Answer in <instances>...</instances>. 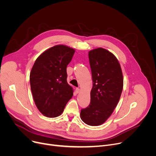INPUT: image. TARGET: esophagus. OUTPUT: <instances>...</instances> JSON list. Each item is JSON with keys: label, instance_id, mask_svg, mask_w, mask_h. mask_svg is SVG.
<instances>
[{"label": "esophagus", "instance_id": "obj_1", "mask_svg": "<svg viewBox=\"0 0 156 156\" xmlns=\"http://www.w3.org/2000/svg\"><path fill=\"white\" fill-rule=\"evenodd\" d=\"M75 92H76V94L80 93V89L79 88H76V90H75Z\"/></svg>", "mask_w": 156, "mask_h": 156}]
</instances>
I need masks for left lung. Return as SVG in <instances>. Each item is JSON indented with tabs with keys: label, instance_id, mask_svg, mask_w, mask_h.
Masks as SVG:
<instances>
[{
	"label": "left lung",
	"instance_id": "left-lung-1",
	"mask_svg": "<svg viewBox=\"0 0 156 156\" xmlns=\"http://www.w3.org/2000/svg\"><path fill=\"white\" fill-rule=\"evenodd\" d=\"M93 87L90 104L81 109L80 118L85 123L99 126L105 122L118 104L123 88L120 64L112 52L99 47L88 52Z\"/></svg>",
	"mask_w": 156,
	"mask_h": 156
}]
</instances>
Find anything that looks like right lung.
<instances>
[{"instance_id": "1", "label": "right lung", "mask_w": 156, "mask_h": 156, "mask_svg": "<svg viewBox=\"0 0 156 156\" xmlns=\"http://www.w3.org/2000/svg\"><path fill=\"white\" fill-rule=\"evenodd\" d=\"M75 50L65 45L47 49L36 59L30 75L31 90L37 108L48 118L60 116L73 95L67 82L66 68Z\"/></svg>"}]
</instances>
